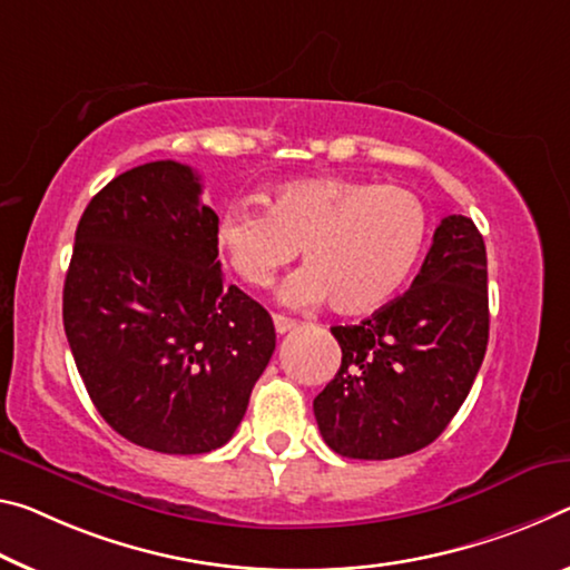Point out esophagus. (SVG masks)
Here are the masks:
<instances>
[{
    "instance_id": "34e87169",
    "label": "esophagus",
    "mask_w": 570,
    "mask_h": 570,
    "mask_svg": "<svg viewBox=\"0 0 570 570\" xmlns=\"http://www.w3.org/2000/svg\"><path fill=\"white\" fill-rule=\"evenodd\" d=\"M274 327H276L278 334H286V332H292L296 327V322L284 317V314H274Z\"/></svg>"
}]
</instances>
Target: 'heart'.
<instances>
[{
  "instance_id": "b5f03b06",
  "label": "heart",
  "mask_w": 570,
  "mask_h": 570,
  "mask_svg": "<svg viewBox=\"0 0 570 570\" xmlns=\"http://www.w3.org/2000/svg\"><path fill=\"white\" fill-rule=\"evenodd\" d=\"M429 238V210L411 189L370 179L306 177L266 195V213L233 205L215 240L243 284L266 288L292 264L304 268L282 286V302L330 299L345 314L375 309L409 282Z\"/></svg>"
}]
</instances>
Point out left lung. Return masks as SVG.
Masks as SVG:
<instances>
[{
	"label": "left lung",
	"instance_id": "8db88e82",
	"mask_svg": "<svg viewBox=\"0 0 570 570\" xmlns=\"http://www.w3.org/2000/svg\"><path fill=\"white\" fill-rule=\"evenodd\" d=\"M332 334L342 365L314 399L332 451L395 459L439 439L472 391L490 340L487 250L472 218L441 220L409 292Z\"/></svg>",
	"mask_w": 570,
	"mask_h": 570
}]
</instances>
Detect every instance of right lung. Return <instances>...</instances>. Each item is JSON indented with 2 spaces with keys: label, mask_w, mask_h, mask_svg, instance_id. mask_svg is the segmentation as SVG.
Listing matches in <instances>:
<instances>
[{
  "label": "right lung",
  "mask_w": 570,
  "mask_h": 570,
  "mask_svg": "<svg viewBox=\"0 0 570 570\" xmlns=\"http://www.w3.org/2000/svg\"><path fill=\"white\" fill-rule=\"evenodd\" d=\"M193 167L114 177L80 215L62 288L76 367L104 421L161 454L223 446L276 347L271 314L225 286L218 215Z\"/></svg>",
  "instance_id": "add662e5"
}]
</instances>
